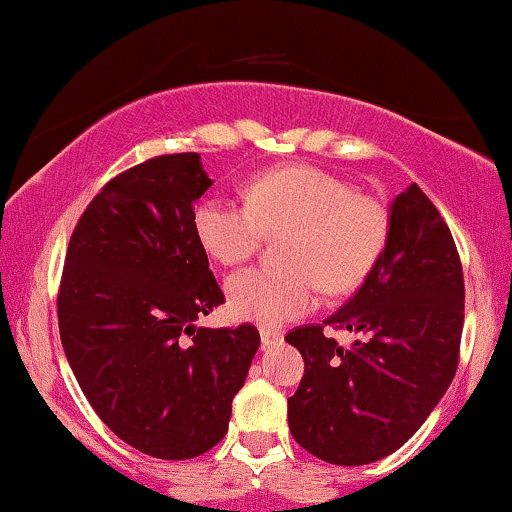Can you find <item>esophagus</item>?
I'll list each match as a JSON object with an SVG mask.
<instances>
[{
    "label": "esophagus",
    "instance_id": "esophagus-1",
    "mask_svg": "<svg viewBox=\"0 0 512 512\" xmlns=\"http://www.w3.org/2000/svg\"><path fill=\"white\" fill-rule=\"evenodd\" d=\"M284 335L279 331H270V328H261V349H270L275 345H282Z\"/></svg>",
    "mask_w": 512,
    "mask_h": 512
}]
</instances>
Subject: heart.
I'll return each instance as SVG.
<instances>
[{
    "label": "heart",
    "instance_id": "b5f03b06",
    "mask_svg": "<svg viewBox=\"0 0 512 512\" xmlns=\"http://www.w3.org/2000/svg\"><path fill=\"white\" fill-rule=\"evenodd\" d=\"M391 216L375 195L312 165L265 172L247 188V205L207 195L193 209V230L212 261L237 265L281 237L282 268H244L228 279L235 317L279 326L317 303L319 284L345 296L370 277L389 242Z\"/></svg>",
    "mask_w": 512,
    "mask_h": 512
}]
</instances>
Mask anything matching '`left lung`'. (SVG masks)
<instances>
[{"label": "left lung", "mask_w": 512, "mask_h": 512, "mask_svg": "<svg viewBox=\"0 0 512 512\" xmlns=\"http://www.w3.org/2000/svg\"><path fill=\"white\" fill-rule=\"evenodd\" d=\"M384 254L361 289L324 323L360 333L349 350L307 324L286 335L305 375L289 398L300 447L338 466L396 452L450 387L464 328V272L452 233L422 188L389 207Z\"/></svg>", "instance_id": "8db88e82"}]
</instances>
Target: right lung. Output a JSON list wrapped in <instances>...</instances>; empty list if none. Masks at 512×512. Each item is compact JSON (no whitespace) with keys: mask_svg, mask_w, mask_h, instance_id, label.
<instances>
[{"mask_svg":"<svg viewBox=\"0 0 512 512\" xmlns=\"http://www.w3.org/2000/svg\"><path fill=\"white\" fill-rule=\"evenodd\" d=\"M212 186L198 153L118 174L76 223L58 293L60 340L88 403L156 459H193L226 436L261 335L198 328L223 291L193 230Z\"/></svg>","mask_w":512,"mask_h":512,"instance_id":"1","label":"right lung"}]
</instances>
